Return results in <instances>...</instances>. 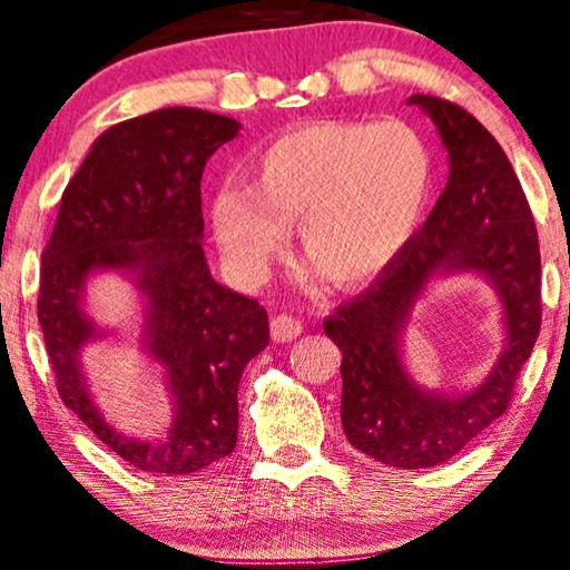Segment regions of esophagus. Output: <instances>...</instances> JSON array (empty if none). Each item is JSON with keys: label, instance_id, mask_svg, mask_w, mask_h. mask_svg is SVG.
Segmentation results:
<instances>
[{"label": "esophagus", "instance_id": "esophagus-1", "mask_svg": "<svg viewBox=\"0 0 570 570\" xmlns=\"http://www.w3.org/2000/svg\"><path fill=\"white\" fill-rule=\"evenodd\" d=\"M302 331H305V325H302V321H297V317H292V315H276L271 321V336H273V341H281V344L294 341Z\"/></svg>", "mask_w": 570, "mask_h": 570}]
</instances>
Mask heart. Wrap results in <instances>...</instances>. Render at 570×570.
I'll list each match as a JSON object with an SVG mask.
<instances>
[{"mask_svg": "<svg viewBox=\"0 0 570 570\" xmlns=\"http://www.w3.org/2000/svg\"><path fill=\"white\" fill-rule=\"evenodd\" d=\"M432 181L435 158L406 121H315L265 146L253 187L224 185L210 216L226 263L245 284L268 276L297 224L317 276L352 286L383 273L409 245Z\"/></svg>", "mask_w": 570, "mask_h": 570, "instance_id": "obj_1", "label": "heart"}]
</instances>
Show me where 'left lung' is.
<instances>
[{"label": "left lung", "mask_w": 570, "mask_h": 570, "mask_svg": "<svg viewBox=\"0 0 570 570\" xmlns=\"http://www.w3.org/2000/svg\"><path fill=\"white\" fill-rule=\"evenodd\" d=\"M449 150V185L420 232L370 289L323 328L341 348V424L348 443L399 469H428L456 456L511 404L542 325L540 239L511 161L472 114L414 94ZM480 272L504 305L507 348L474 392L445 397L422 390L400 360V333L415 297L435 275Z\"/></svg>", "instance_id": "8db88e82"}]
</instances>
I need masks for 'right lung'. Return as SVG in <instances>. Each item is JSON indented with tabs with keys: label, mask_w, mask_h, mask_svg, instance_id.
Here are the masks:
<instances>
[{
	"label": "right lung",
	"mask_w": 570,
	"mask_h": 570,
	"mask_svg": "<svg viewBox=\"0 0 570 570\" xmlns=\"http://www.w3.org/2000/svg\"><path fill=\"white\" fill-rule=\"evenodd\" d=\"M239 121L169 106L98 135L67 185L41 255V323L57 391L98 440L156 474H189L237 445V391L247 362L268 346V313L210 276L203 253L200 179ZM121 269L147 297L144 347L165 367L175 422L161 441L125 436L102 420L79 367L102 337L81 309L90 272Z\"/></svg>",
	"instance_id": "right-lung-1"
}]
</instances>
